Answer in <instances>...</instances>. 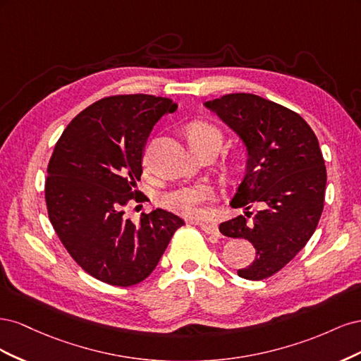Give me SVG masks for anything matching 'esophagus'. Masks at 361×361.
Listing matches in <instances>:
<instances>
[{"instance_id":"esophagus-1","label":"esophagus","mask_w":361,"mask_h":361,"mask_svg":"<svg viewBox=\"0 0 361 361\" xmlns=\"http://www.w3.org/2000/svg\"><path fill=\"white\" fill-rule=\"evenodd\" d=\"M200 228L207 233V235H215V236H220V232H218V227L215 224H200Z\"/></svg>"}]
</instances>
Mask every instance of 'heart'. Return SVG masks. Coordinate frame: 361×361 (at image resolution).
<instances>
[{
  "mask_svg": "<svg viewBox=\"0 0 361 361\" xmlns=\"http://www.w3.org/2000/svg\"><path fill=\"white\" fill-rule=\"evenodd\" d=\"M188 137L190 143L194 147L206 145V143H216L221 145L223 135L220 129L216 126L207 123V122H194L188 126ZM147 162V157H146ZM214 199V190L212 187L206 183H194V185H185V187L174 188L166 192L161 197V203L167 207V209L176 212L183 216L195 218L200 216L203 209L202 206Z\"/></svg>",
  "mask_w": 361,
  "mask_h": 361,
  "instance_id": "obj_1",
  "label": "heart"
}]
</instances>
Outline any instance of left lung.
<instances>
[{"mask_svg":"<svg viewBox=\"0 0 361 361\" xmlns=\"http://www.w3.org/2000/svg\"><path fill=\"white\" fill-rule=\"evenodd\" d=\"M243 141L247 152L244 178L232 207L262 209L251 222L243 215L220 224L228 238L255 245L256 259L238 276L264 280L280 271L304 248L324 209L326 170L312 128L286 106L251 93H232L204 102Z\"/></svg>","mask_w":361,"mask_h":361,"instance_id":"left-lung-1","label":"left lung"}]
</instances>
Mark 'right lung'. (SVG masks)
Masks as SVG:
<instances>
[{
  "mask_svg": "<svg viewBox=\"0 0 361 361\" xmlns=\"http://www.w3.org/2000/svg\"><path fill=\"white\" fill-rule=\"evenodd\" d=\"M178 104L125 94L87 106L63 130L48 164L45 199L61 244L85 272L113 286H133L158 265L182 218L161 207L125 216L141 202L137 182L152 128Z\"/></svg>",
  "mask_w": 361,
  "mask_h": 361,
  "instance_id": "obj_1",
  "label": "right lung"
}]
</instances>
